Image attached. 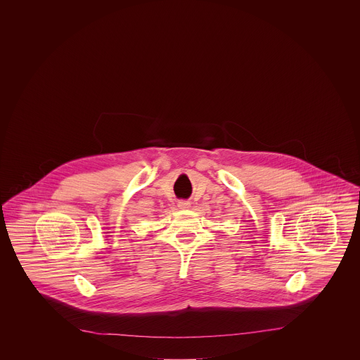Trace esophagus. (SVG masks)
<instances>
[{"label":"esophagus","mask_w":360,"mask_h":360,"mask_svg":"<svg viewBox=\"0 0 360 360\" xmlns=\"http://www.w3.org/2000/svg\"><path fill=\"white\" fill-rule=\"evenodd\" d=\"M178 207H179V209H188V207H190V202L186 201V200H181V201L178 202Z\"/></svg>","instance_id":"esophagus-1"}]
</instances>
